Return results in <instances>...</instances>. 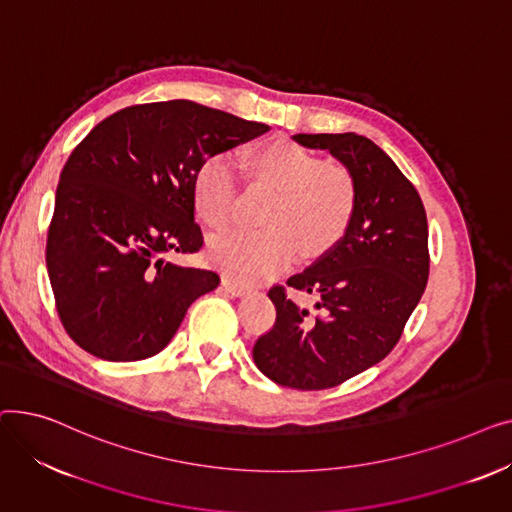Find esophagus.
<instances>
[{
  "label": "esophagus",
  "mask_w": 512,
  "mask_h": 512,
  "mask_svg": "<svg viewBox=\"0 0 512 512\" xmlns=\"http://www.w3.org/2000/svg\"><path fill=\"white\" fill-rule=\"evenodd\" d=\"M222 286H224V290L234 294V297H242V294H247L251 290V286H247L245 282H240V280H236L232 276H224L222 278Z\"/></svg>",
  "instance_id": "obj_1"
}]
</instances>
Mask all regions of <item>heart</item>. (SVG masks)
Segmentation results:
<instances>
[{"label": "heart", "instance_id": "heart-1", "mask_svg": "<svg viewBox=\"0 0 512 512\" xmlns=\"http://www.w3.org/2000/svg\"><path fill=\"white\" fill-rule=\"evenodd\" d=\"M253 180L276 188L263 230H234L211 240L209 259L238 280L274 276L299 257L328 249L342 236L355 209V182L338 164H321L309 149L276 141L242 155ZM197 213L213 230L236 218L238 184L226 157H209L195 174Z\"/></svg>", "mask_w": 512, "mask_h": 512}]
</instances>
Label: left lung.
Wrapping results in <instances>:
<instances>
[{"instance_id": "obj_1", "label": "left lung", "mask_w": 512, "mask_h": 512, "mask_svg": "<svg viewBox=\"0 0 512 512\" xmlns=\"http://www.w3.org/2000/svg\"><path fill=\"white\" fill-rule=\"evenodd\" d=\"M292 139L340 161L355 182V209L336 245L286 282L315 294L317 313L274 286L276 324L257 338L253 359L280 386L326 390L380 363L400 340L429 276L427 218L415 186L373 141L355 132Z\"/></svg>"}]
</instances>
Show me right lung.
Instances as JSON below:
<instances>
[{
  "label": "right lung",
  "mask_w": 512,
  "mask_h": 512,
  "mask_svg": "<svg viewBox=\"0 0 512 512\" xmlns=\"http://www.w3.org/2000/svg\"><path fill=\"white\" fill-rule=\"evenodd\" d=\"M270 130L195 101L130 105L70 153L47 230L60 321L87 353L139 361L164 351L220 276L164 261L197 253L193 182L203 161Z\"/></svg>",
  "instance_id": "right-lung-1"
}]
</instances>
